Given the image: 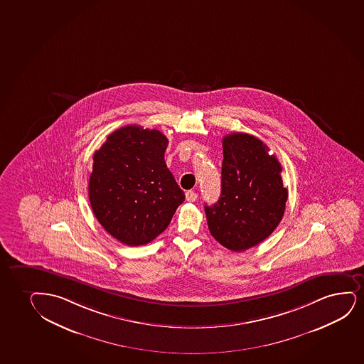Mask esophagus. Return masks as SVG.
I'll list each match as a JSON object with an SVG mask.
<instances>
[{"label":"esophagus","instance_id":"obj_1","mask_svg":"<svg viewBox=\"0 0 364 364\" xmlns=\"http://www.w3.org/2000/svg\"><path fill=\"white\" fill-rule=\"evenodd\" d=\"M185 196H186V200L188 202L196 201V198H198V193H195V191H188V193H185Z\"/></svg>","mask_w":364,"mask_h":364}]
</instances>
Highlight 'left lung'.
<instances>
[{"label": "left lung", "mask_w": 364, "mask_h": 364, "mask_svg": "<svg viewBox=\"0 0 364 364\" xmlns=\"http://www.w3.org/2000/svg\"><path fill=\"white\" fill-rule=\"evenodd\" d=\"M269 151L255 136L223 137L220 198L205 212L212 237L232 252L260 244L282 220L288 190L281 163Z\"/></svg>", "instance_id": "obj_1"}]
</instances>
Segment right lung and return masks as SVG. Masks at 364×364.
<instances>
[{"instance_id": "1", "label": "right lung", "mask_w": 364, "mask_h": 364, "mask_svg": "<svg viewBox=\"0 0 364 364\" xmlns=\"http://www.w3.org/2000/svg\"><path fill=\"white\" fill-rule=\"evenodd\" d=\"M161 131L127 125L114 131L93 156L90 206L103 228L130 247L157 238L185 200L166 168Z\"/></svg>"}]
</instances>
